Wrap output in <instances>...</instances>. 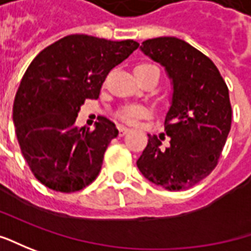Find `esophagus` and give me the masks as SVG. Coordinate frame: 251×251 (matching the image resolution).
<instances>
[{"mask_svg": "<svg viewBox=\"0 0 251 251\" xmlns=\"http://www.w3.org/2000/svg\"><path fill=\"white\" fill-rule=\"evenodd\" d=\"M129 130H130V129H129V127H126V126H124V125L119 126V134H121V136L129 133Z\"/></svg>", "mask_w": 251, "mask_h": 251, "instance_id": "esophagus-1", "label": "esophagus"}]
</instances>
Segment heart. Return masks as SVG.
Listing matches in <instances>:
<instances>
[{
    "label": "heart",
    "instance_id": "heart-1",
    "mask_svg": "<svg viewBox=\"0 0 251 251\" xmlns=\"http://www.w3.org/2000/svg\"><path fill=\"white\" fill-rule=\"evenodd\" d=\"M119 118L124 119L126 122H134L139 118H146L150 115V109L143 107V105H130V107H125L119 111Z\"/></svg>",
    "mask_w": 251,
    "mask_h": 251
}]
</instances>
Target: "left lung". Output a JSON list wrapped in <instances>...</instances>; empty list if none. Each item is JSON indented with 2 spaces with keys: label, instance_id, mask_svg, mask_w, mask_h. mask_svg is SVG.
<instances>
[{
  "label": "left lung",
  "instance_id": "8db88e82",
  "mask_svg": "<svg viewBox=\"0 0 251 251\" xmlns=\"http://www.w3.org/2000/svg\"><path fill=\"white\" fill-rule=\"evenodd\" d=\"M140 50L164 66L171 80L165 115L169 146L155 134L137 160L147 180L167 190H186L215 168L230 130L229 91L217 66L203 52L176 37L143 41Z\"/></svg>",
  "mask_w": 251,
  "mask_h": 251
}]
</instances>
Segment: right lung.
Here are the masks:
<instances>
[{"label":"right lung","mask_w":251,"mask_h":251,"mask_svg":"<svg viewBox=\"0 0 251 251\" xmlns=\"http://www.w3.org/2000/svg\"><path fill=\"white\" fill-rule=\"evenodd\" d=\"M139 44L71 34L44 48L27 68L13 101V125L23 157L43 185L77 192L97 177L118 129L102 118L94 130L79 129L86 99H99L108 72Z\"/></svg>","instance_id":"right-lung-1"}]
</instances>
